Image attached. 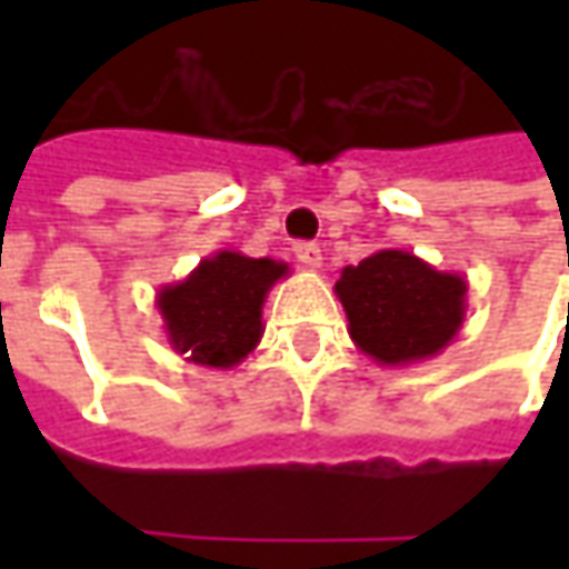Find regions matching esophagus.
<instances>
[{"mask_svg": "<svg viewBox=\"0 0 569 569\" xmlns=\"http://www.w3.org/2000/svg\"><path fill=\"white\" fill-rule=\"evenodd\" d=\"M295 256L297 262H303L307 269H319L322 266V250L317 243H295Z\"/></svg>", "mask_w": 569, "mask_h": 569, "instance_id": "34e87169", "label": "esophagus"}]
</instances>
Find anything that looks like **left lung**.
Listing matches in <instances>:
<instances>
[{
	"instance_id": "1",
	"label": "left lung",
	"mask_w": 569,
	"mask_h": 569,
	"mask_svg": "<svg viewBox=\"0 0 569 569\" xmlns=\"http://www.w3.org/2000/svg\"><path fill=\"white\" fill-rule=\"evenodd\" d=\"M466 274L440 272L408 250L373 252L336 281L348 336L382 367L440 355L466 322Z\"/></svg>"
}]
</instances>
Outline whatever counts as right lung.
<instances>
[{"label": "right lung", "mask_w": 569, "mask_h": 569, "mask_svg": "<svg viewBox=\"0 0 569 569\" xmlns=\"http://www.w3.org/2000/svg\"><path fill=\"white\" fill-rule=\"evenodd\" d=\"M288 262L252 259L237 250L206 256L192 272L164 284L154 303L177 355L187 361L230 370L256 351L262 339V303L274 281L288 278Z\"/></svg>", "instance_id": "right-lung-1"}]
</instances>
